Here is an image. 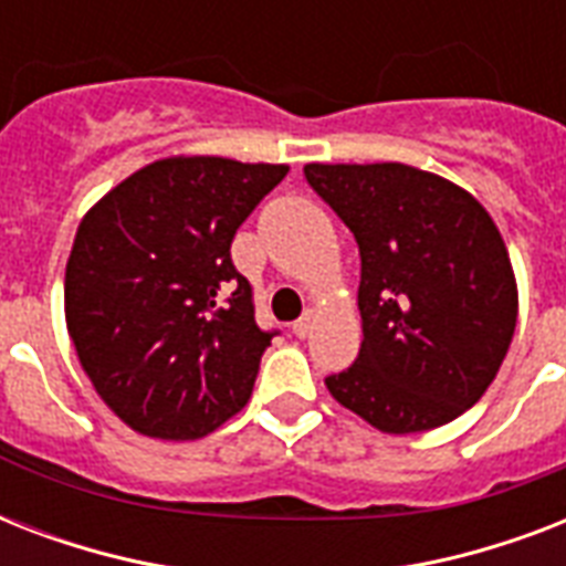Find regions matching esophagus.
I'll return each instance as SVG.
<instances>
[{"mask_svg": "<svg viewBox=\"0 0 566 566\" xmlns=\"http://www.w3.org/2000/svg\"><path fill=\"white\" fill-rule=\"evenodd\" d=\"M311 328H314V314L311 311H305L296 323H293V335L296 337H308Z\"/></svg>", "mask_w": 566, "mask_h": 566, "instance_id": "1", "label": "esophagus"}]
</instances>
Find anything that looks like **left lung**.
I'll use <instances>...</instances> for the list:
<instances>
[{
  "label": "left lung",
  "mask_w": 566,
  "mask_h": 566,
  "mask_svg": "<svg viewBox=\"0 0 566 566\" xmlns=\"http://www.w3.org/2000/svg\"><path fill=\"white\" fill-rule=\"evenodd\" d=\"M305 179L361 255L364 340L353 367L326 376L332 396L387 434L461 417L517 326V284L491 213L408 164H308Z\"/></svg>",
  "instance_id": "8db88e82"
}]
</instances>
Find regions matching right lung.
I'll use <instances>...</instances> for the list:
<instances>
[{
  "label": "right lung",
  "mask_w": 566,
  "mask_h": 566,
  "mask_svg": "<svg viewBox=\"0 0 566 566\" xmlns=\"http://www.w3.org/2000/svg\"><path fill=\"white\" fill-rule=\"evenodd\" d=\"M284 176V164L167 158L78 226L66 328L96 394L140 434L205 438L252 396L279 328L255 323L231 240Z\"/></svg>",
  "instance_id": "1"
}]
</instances>
